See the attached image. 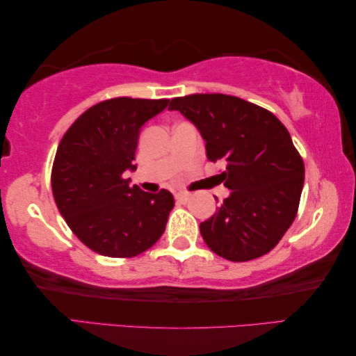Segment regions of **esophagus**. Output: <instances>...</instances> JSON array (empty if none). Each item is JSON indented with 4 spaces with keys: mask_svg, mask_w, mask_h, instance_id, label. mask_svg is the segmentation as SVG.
Wrapping results in <instances>:
<instances>
[{
    "mask_svg": "<svg viewBox=\"0 0 356 356\" xmlns=\"http://www.w3.org/2000/svg\"><path fill=\"white\" fill-rule=\"evenodd\" d=\"M189 194L188 192H177V194H175V199H177V202H179V203H186L189 200Z\"/></svg>",
    "mask_w": 356,
    "mask_h": 356,
    "instance_id": "esophagus-1",
    "label": "esophagus"
}]
</instances>
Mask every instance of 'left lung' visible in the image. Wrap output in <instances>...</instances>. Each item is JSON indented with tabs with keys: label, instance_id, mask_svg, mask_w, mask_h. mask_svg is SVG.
<instances>
[{
	"label": "left lung",
	"instance_id": "obj_1",
	"mask_svg": "<svg viewBox=\"0 0 356 356\" xmlns=\"http://www.w3.org/2000/svg\"><path fill=\"white\" fill-rule=\"evenodd\" d=\"M168 110L197 127L208 161L227 164L219 177L230 195L200 224L207 246L230 261L270 252L292 225L305 183L289 131L271 112L235 96L175 97Z\"/></svg>",
	"mask_w": 356,
	"mask_h": 356
}]
</instances>
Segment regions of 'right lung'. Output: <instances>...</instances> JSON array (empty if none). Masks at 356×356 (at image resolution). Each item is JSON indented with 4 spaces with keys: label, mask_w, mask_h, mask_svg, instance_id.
<instances>
[{
    "label": "right lung",
    "mask_w": 356,
    "mask_h": 356,
    "mask_svg": "<svg viewBox=\"0 0 356 356\" xmlns=\"http://www.w3.org/2000/svg\"><path fill=\"white\" fill-rule=\"evenodd\" d=\"M168 99L115 97L81 113L58 145L51 191L69 229L106 257H136L159 240L175 205L165 189L143 192L124 178L137 165L142 126Z\"/></svg>",
    "instance_id": "right-lung-1"
}]
</instances>
